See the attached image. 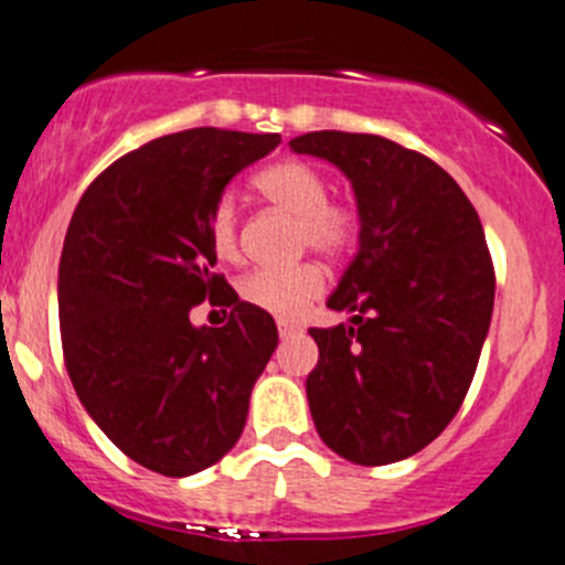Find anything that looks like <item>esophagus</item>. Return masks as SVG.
Returning <instances> with one entry per match:
<instances>
[{
    "label": "esophagus",
    "mask_w": 565,
    "mask_h": 565,
    "mask_svg": "<svg viewBox=\"0 0 565 565\" xmlns=\"http://www.w3.org/2000/svg\"><path fill=\"white\" fill-rule=\"evenodd\" d=\"M300 326H295V322H278V333H281L284 339L292 337V333H298Z\"/></svg>",
    "instance_id": "1"
}]
</instances>
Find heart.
<instances>
[{
    "instance_id": "b5f03b06",
    "label": "heart",
    "mask_w": 565,
    "mask_h": 565,
    "mask_svg": "<svg viewBox=\"0 0 565 565\" xmlns=\"http://www.w3.org/2000/svg\"><path fill=\"white\" fill-rule=\"evenodd\" d=\"M254 188L270 204L298 215V248L317 250L326 259H344L359 243L361 217L355 206L328 199V179L303 160H284L267 166L254 179ZM206 237L217 259L239 256L237 210L232 195H221L206 217ZM326 289V276L315 262L289 267H256L239 281V298L259 311L292 320Z\"/></svg>"
}]
</instances>
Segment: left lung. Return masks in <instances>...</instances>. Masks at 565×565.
Returning <instances> with one entry per match:
<instances>
[{"label":"left lung","instance_id":"1","mask_svg":"<svg viewBox=\"0 0 565 565\" xmlns=\"http://www.w3.org/2000/svg\"><path fill=\"white\" fill-rule=\"evenodd\" d=\"M289 149L342 168L361 217L328 298L353 326L309 328L311 419L348 461H403L450 425L478 370L497 284L483 223L445 168L386 137L309 131Z\"/></svg>","mask_w":565,"mask_h":565}]
</instances>
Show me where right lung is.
Listing matches in <instances>:
<instances>
[{"instance_id": "obj_1", "label": "right lung", "mask_w": 565, "mask_h": 565, "mask_svg": "<svg viewBox=\"0 0 565 565\" xmlns=\"http://www.w3.org/2000/svg\"><path fill=\"white\" fill-rule=\"evenodd\" d=\"M281 135L201 129L157 137L98 173L60 256V342L76 397L124 456L166 478L221 461L243 436L250 388L278 344L237 298L206 237L223 188ZM230 309L223 329L189 311Z\"/></svg>"}]
</instances>
